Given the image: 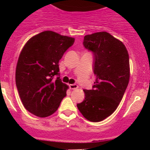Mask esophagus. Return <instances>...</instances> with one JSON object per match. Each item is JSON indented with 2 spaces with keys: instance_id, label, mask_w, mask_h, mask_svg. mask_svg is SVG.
<instances>
[{
  "instance_id": "obj_1",
  "label": "esophagus",
  "mask_w": 150,
  "mask_h": 150,
  "mask_svg": "<svg viewBox=\"0 0 150 150\" xmlns=\"http://www.w3.org/2000/svg\"><path fill=\"white\" fill-rule=\"evenodd\" d=\"M69 87H70V88H71V89H73V90H75V89H76V88H79L78 85H76V84L69 85Z\"/></svg>"
}]
</instances>
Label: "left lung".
<instances>
[{"label": "left lung", "mask_w": 150, "mask_h": 150, "mask_svg": "<svg viewBox=\"0 0 150 150\" xmlns=\"http://www.w3.org/2000/svg\"><path fill=\"white\" fill-rule=\"evenodd\" d=\"M83 46L93 53L95 82L84 89L85 99L78 109L88 121L100 122L110 116L122 99L130 77L129 56L122 42L109 33L84 37Z\"/></svg>", "instance_id": "1"}]
</instances>
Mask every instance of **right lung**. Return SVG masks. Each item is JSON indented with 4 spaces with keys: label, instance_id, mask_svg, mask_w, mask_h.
Listing matches in <instances>:
<instances>
[{
    "label": "right lung",
    "instance_id": "right-lung-1",
    "mask_svg": "<svg viewBox=\"0 0 150 150\" xmlns=\"http://www.w3.org/2000/svg\"><path fill=\"white\" fill-rule=\"evenodd\" d=\"M74 43V38L46 30L30 38L23 47L17 62L16 84L24 107L30 113L46 117L58 110L68 88L59 76V62Z\"/></svg>",
    "mask_w": 150,
    "mask_h": 150
}]
</instances>
